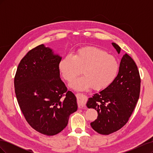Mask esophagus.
<instances>
[{
    "instance_id": "34e87169",
    "label": "esophagus",
    "mask_w": 153,
    "mask_h": 153,
    "mask_svg": "<svg viewBox=\"0 0 153 153\" xmlns=\"http://www.w3.org/2000/svg\"><path fill=\"white\" fill-rule=\"evenodd\" d=\"M78 104L79 108H83L85 106L87 101V96L82 94V93H78Z\"/></svg>"
}]
</instances>
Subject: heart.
<instances>
[{
    "label": "heart",
    "mask_w": 153,
    "mask_h": 153,
    "mask_svg": "<svg viewBox=\"0 0 153 153\" xmlns=\"http://www.w3.org/2000/svg\"><path fill=\"white\" fill-rule=\"evenodd\" d=\"M59 69L67 82H71L82 70L84 76L71 83L73 89L85 90L92 87L94 90L100 91L115 80L119 64L116 58L105 51L88 47L79 49L73 56L68 55L64 57L59 62Z\"/></svg>",
    "instance_id": "1"
}]
</instances>
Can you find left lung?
Here are the masks:
<instances>
[{
    "label": "left lung",
    "mask_w": 153,
    "mask_h": 153,
    "mask_svg": "<svg viewBox=\"0 0 153 153\" xmlns=\"http://www.w3.org/2000/svg\"><path fill=\"white\" fill-rule=\"evenodd\" d=\"M112 44L119 53V46ZM140 82L135 61L125 54L112 84L93 94L87 103L88 108H94L98 112V117L91 123L94 131L107 135L118 131L128 123L139 98Z\"/></svg>",
    "instance_id": "1"
}]
</instances>
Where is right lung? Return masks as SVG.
<instances>
[{
  "instance_id": "1",
  "label": "right lung",
  "mask_w": 153,
  "mask_h": 153,
  "mask_svg": "<svg viewBox=\"0 0 153 153\" xmlns=\"http://www.w3.org/2000/svg\"><path fill=\"white\" fill-rule=\"evenodd\" d=\"M61 57L43 45L30 50L18 64L14 84L20 110L30 126L47 136L66 127L77 110L76 97L60 78Z\"/></svg>"
}]
</instances>
